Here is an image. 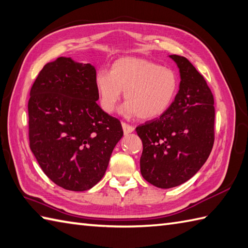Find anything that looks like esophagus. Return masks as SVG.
<instances>
[{"mask_svg": "<svg viewBox=\"0 0 248 248\" xmlns=\"http://www.w3.org/2000/svg\"><path fill=\"white\" fill-rule=\"evenodd\" d=\"M122 127H123V131H124L125 135L133 133V131L135 130V128L133 127V126H130L128 124H126V123H122Z\"/></svg>", "mask_w": 248, "mask_h": 248, "instance_id": "obj_1", "label": "esophagus"}]
</instances>
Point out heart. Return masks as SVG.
Returning a JSON list of instances; mask_svg holds the SVG:
<instances>
[{
  "label": "heart",
  "mask_w": 248,
  "mask_h": 248,
  "mask_svg": "<svg viewBox=\"0 0 248 248\" xmlns=\"http://www.w3.org/2000/svg\"><path fill=\"white\" fill-rule=\"evenodd\" d=\"M178 85L172 69L133 57L119 59L110 73L99 70L95 76V88L105 112L115 109L123 91L126 103L120 109L121 114L126 118L137 115L141 120H153L166 112L174 100Z\"/></svg>",
  "instance_id": "obj_1"
}]
</instances>
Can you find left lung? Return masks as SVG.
Instances as JSON below:
<instances>
[{
	"label": "left lung",
	"mask_w": 248,
	"mask_h": 248,
	"mask_svg": "<svg viewBox=\"0 0 248 248\" xmlns=\"http://www.w3.org/2000/svg\"><path fill=\"white\" fill-rule=\"evenodd\" d=\"M180 72L174 102L158 119L139 125L142 140L140 171L159 188H172L198 172L214 143V98L204 78L189 61L169 55Z\"/></svg>",
	"instance_id": "8db88e82"
}]
</instances>
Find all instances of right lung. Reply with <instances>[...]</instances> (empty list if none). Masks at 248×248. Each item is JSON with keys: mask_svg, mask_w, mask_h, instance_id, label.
I'll return each mask as SVG.
<instances>
[{"mask_svg": "<svg viewBox=\"0 0 248 248\" xmlns=\"http://www.w3.org/2000/svg\"><path fill=\"white\" fill-rule=\"evenodd\" d=\"M96 69L61 57L40 70L30 92V148L48 178L83 191L102 180L123 136L120 121L97 105Z\"/></svg>", "mask_w": 248, "mask_h": 248, "instance_id": "add662e5", "label": "right lung"}]
</instances>
